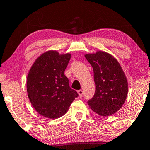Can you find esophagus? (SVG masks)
Returning <instances> with one entry per match:
<instances>
[{
	"mask_svg": "<svg viewBox=\"0 0 150 150\" xmlns=\"http://www.w3.org/2000/svg\"><path fill=\"white\" fill-rule=\"evenodd\" d=\"M78 93H79V97H82L83 96V90H79Z\"/></svg>",
	"mask_w": 150,
	"mask_h": 150,
	"instance_id": "obj_1",
	"label": "esophagus"
}]
</instances>
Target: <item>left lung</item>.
<instances>
[{"mask_svg":"<svg viewBox=\"0 0 150 150\" xmlns=\"http://www.w3.org/2000/svg\"><path fill=\"white\" fill-rule=\"evenodd\" d=\"M94 71L95 93L88 101L90 108L101 116H108L119 110L127 99L128 83L118 61L104 51L86 54Z\"/></svg>","mask_w":150,"mask_h":150,"instance_id":"obj_1","label":"left lung"}]
</instances>
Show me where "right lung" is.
<instances>
[{"mask_svg": "<svg viewBox=\"0 0 150 150\" xmlns=\"http://www.w3.org/2000/svg\"><path fill=\"white\" fill-rule=\"evenodd\" d=\"M70 58V53L48 51L36 59L29 71L28 96L33 108L44 117L56 119L64 115L79 96L64 75Z\"/></svg>", "mask_w": 150, "mask_h": 150, "instance_id": "1", "label": "right lung"}]
</instances>
